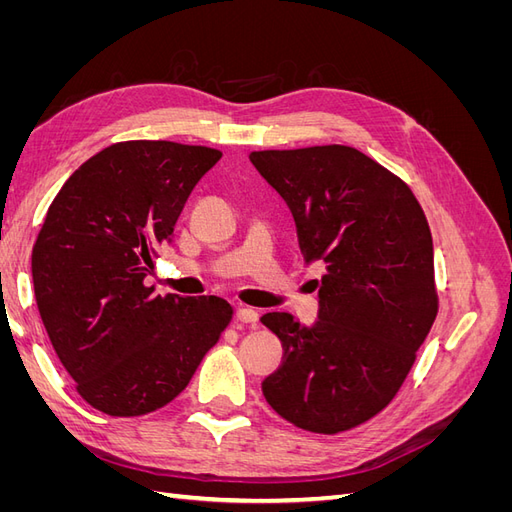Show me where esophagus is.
I'll return each mask as SVG.
<instances>
[{
    "instance_id": "1",
    "label": "esophagus",
    "mask_w": 512,
    "mask_h": 512,
    "mask_svg": "<svg viewBox=\"0 0 512 512\" xmlns=\"http://www.w3.org/2000/svg\"><path fill=\"white\" fill-rule=\"evenodd\" d=\"M237 320L243 322V324H252V327H256L258 322V312L252 307H239L237 309Z\"/></svg>"
}]
</instances>
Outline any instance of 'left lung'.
<instances>
[{
  "instance_id": "8db88e82",
  "label": "left lung",
  "mask_w": 512,
  "mask_h": 512,
  "mask_svg": "<svg viewBox=\"0 0 512 512\" xmlns=\"http://www.w3.org/2000/svg\"><path fill=\"white\" fill-rule=\"evenodd\" d=\"M250 160L290 207L307 265L327 267L312 327L286 312L260 318L284 348L262 393L301 429H352L391 404L436 320L427 218L404 181L354 147Z\"/></svg>"
}]
</instances>
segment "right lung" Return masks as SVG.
Masks as SVG:
<instances>
[{
  "label": "right lung",
  "mask_w": 512,
  "mask_h": 512,
  "mask_svg": "<svg viewBox=\"0 0 512 512\" xmlns=\"http://www.w3.org/2000/svg\"><path fill=\"white\" fill-rule=\"evenodd\" d=\"M218 149L126 141L89 158L46 211L32 254L38 312L76 391L111 416L170 404L232 318L220 297L153 294L145 277Z\"/></svg>",
  "instance_id": "obj_1"
}]
</instances>
